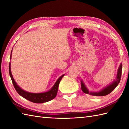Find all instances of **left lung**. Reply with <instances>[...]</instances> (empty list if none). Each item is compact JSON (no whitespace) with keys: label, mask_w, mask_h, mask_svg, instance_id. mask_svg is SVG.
Wrapping results in <instances>:
<instances>
[{"label":"left lung","mask_w":129,"mask_h":129,"mask_svg":"<svg viewBox=\"0 0 129 129\" xmlns=\"http://www.w3.org/2000/svg\"><path fill=\"white\" fill-rule=\"evenodd\" d=\"M121 72H122V64H120V66L118 68L117 72V75L116 80L113 81V82L110 84H109V85L106 86V87H104L101 90L98 92H91L89 91V90L87 89L86 86L85 85L83 81L81 80V88L82 91H83L84 93L87 94H90L93 96H105L110 94L113 90L116 88V87L118 85L119 83H120V79H121Z\"/></svg>","instance_id":"8db88e82"}]
</instances>
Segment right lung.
Returning a JSON list of instances; mask_svg holds the SVG:
<instances>
[{
	"mask_svg": "<svg viewBox=\"0 0 129 129\" xmlns=\"http://www.w3.org/2000/svg\"><path fill=\"white\" fill-rule=\"evenodd\" d=\"M13 50V49H12ZM11 56H12V52H11ZM11 59V58H10ZM11 63H9V75L12 79V81L13 82L14 87L16 91H17L18 94L24 98L30 101H31L33 103H37V104H41L48 102V101H50L53 100V99L56 97L57 92V90H58L59 85L60 83V80H61L62 78L64 76V74L62 75L61 76L58 78V79L56 80L55 83L54 84L53 86L51 87L50 90L49 91H46L44 92H40V93H33V92H29L26 91H25L23 89H22L21 87H19L17 84L16 83L14 79L13 78V76L12 74V72H11Z\"/></svg>",
	"mask_w": 129,
	"mask_h": 129,
	"instance_id": "obj_1",
	"label": "right lung"
}]
</instances>
